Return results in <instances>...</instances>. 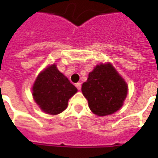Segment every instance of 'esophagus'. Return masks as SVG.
Segmentation results:
<instances>
[{
  "mask_svg": "<svg viewBox=\"0 0 158 158\" xmlns=\"http://www.w3.org/2000/svg\"><path fill=\"white\" fill-rule=\"evenodd\" d=\"M75 85L76 87L78 88V90H80V89H81V83H77Z\"/></svg>",
  "mask_w": 158,
  "mask_h": 158,
  "instance_id": "obj_1",
  "label": "esophagus"
}]
</instances>
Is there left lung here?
Returning <instances> with one entry per match:
<instances>
[{
  "label": "left lung",
  "mask_w": 158,
  "mask_h": 158,
  "mask_svg": "<svg viewBox=\"0 0 158 158\" xmlns=\"http://www.w3.org/2000/svg\"><path fill=\"white\" fill-rule=\"evenodd\" d=\"M82 93L91 112L98 116L115 113L127 96L128 85L110 62L97 65L83 83Z\"/></svg>",
  "instance_id": "obj_1"
}]
</instances>
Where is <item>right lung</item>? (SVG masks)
Segmentation results:
<instances>
[{"label": "right lung", "instance_id": "1", "mask_svg": "<svg viewBox=\"0 0 158 158\" xmlns=\"http://www.w3.org/2000/svg\"><path fill=\"white\" fill-rule=\"evenodd\" d=\"M31 90L33 99L41 110L51 115L66 110L68 100L78 91L55 63L39 73Z\"/></svg>", "mask_w": 158, "mask_h": 158}]
</instances>
